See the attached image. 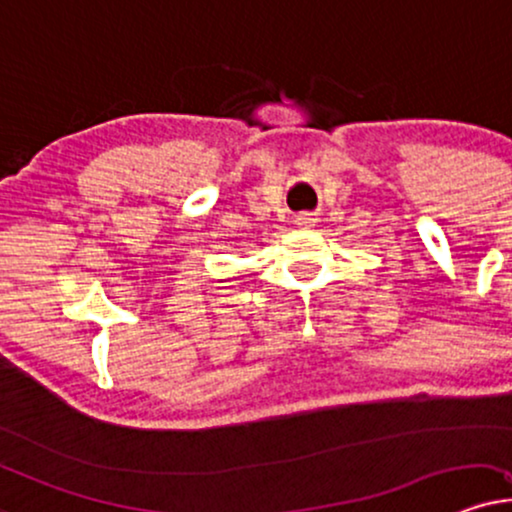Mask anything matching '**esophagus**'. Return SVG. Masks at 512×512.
Segmentation results:
<instances>
[{
	"instance_id": "esophagus-1",
	"label": "esophagus",
	"mask_w": 512,
	"mask_h": 512,
	"mask_svg": "<svg viewBox=\"0 0 512 512\" xmlns=\"http://www.w3.org/2000/svg\"><path fill=\"white\" fill-rule=\"evenodd\" d=\"M313 223V218L308 216V213H301V216H296V225H308Z\"/></svg>"
}]
</instances>
